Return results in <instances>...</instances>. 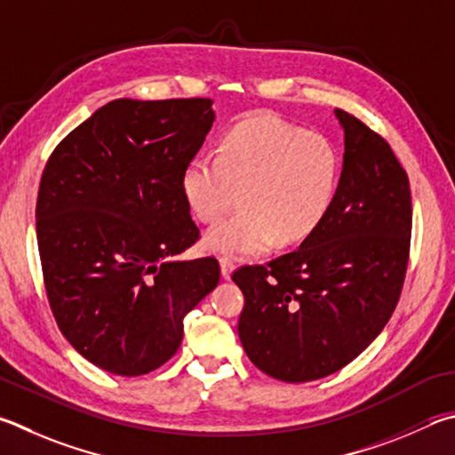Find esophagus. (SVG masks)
I'll return each instance as SVG.
<instances>
[{
    "label": "esophagus",
    "mask_w": 455,
    "mask_h": 455,
    "mask_svg": "<svg viewBox=\"0 0 455 455\" xmlns=\"http://www.w3.org/2000/svg\"><path fill=\"white\" fill-rule=\"evenodd\" d=\"M233 270H235V264L230 259H220V275L225 280H230L233 276Z\"/></svg>",
    "instance_id": "esophagus-1"
}]
</instances>
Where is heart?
<instances>
[{"label":"heart","instance_id":"b5f03b06","mask_svg":"<svg viewBox=\"0 0 455 455\" xmlns=\"http://www.w3.org/2000/svg\"><path fill=\"white\" fill-rule=\"evenodd\" d=\"M340 172V153L326 135L254 115L222 137L217 156L187 163L180 191L201 222L222 217L241 192V211L206 230L204 246L227 259H252L278 238H307L332 209Z\"/></svg>","mask_w":455,"mask_h":455}]
</instances>
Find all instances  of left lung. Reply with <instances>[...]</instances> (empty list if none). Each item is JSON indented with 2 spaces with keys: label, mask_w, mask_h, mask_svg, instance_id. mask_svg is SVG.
<instances>
[{
  "label": "left lung",
  "mask_w": 455,
  "mask_h": 455,
  "mask_svg": "<svg viewBox=\"0 0 455 455\" xmlns=\"http://www.w3.org/2000/svg\"><path fill=\"white\" fill-rule=\"evenodd\" d=\"M334 115L344 163L332 209L299 251L233 275L244 294L243 348L280 382L330 376L364 352L390 320L408 268L406 171L360 119Z\"/></svg>",
  "instance_id": "obj_1"
}]
</instances>
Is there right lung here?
I'll list each match as a JSON object with an SVG mask.
<instances>
[{
	"label": "right lung",
	"mask_w": 455,
	"mask_h": 455,
	"mask_svg": "<svg viewBox=\"0 0 455 455\" xmlns=\"http://www.w3.org/2000/svg\"><path fill=\"white\" fill-rule=\"evenodd\" d=\"M214 121L211 99H115L57 145L37 196V244L57 326L91 364L143 376L175 356L183 318L219 284L180 175Z\"/></svg>",
	"instance_id": "obj_1"
}]
</instances>
